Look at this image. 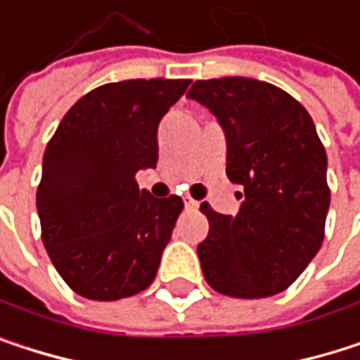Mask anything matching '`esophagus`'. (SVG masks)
<instances>
[{
    "label": "esophagus",
    "instance_id": "34e87169",
    "mask_svg": "<svg viewBox=\"0 0 360 360\" xmlns=\"http://www.w3.org/2000/svg\"><path fill=\"white\" fill-rule=\"evenodd\" d=\"M184 207L195 212V210H199V201H195L193 197H184Z\"/></svg>",
    "mask_w": 360,
    "mask_h": 360
}]
</instances>
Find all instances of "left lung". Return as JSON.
<instances>
[{"instance_id":"left-lung-1","label":"left lung","mask_w":360,"mask_h":360,"mask_svg":"<svg viewBox=\"0 0 360 360\" xmlns=\"http://www.w3.org/2000/svg\"><path fill=\"white\" fill-rule=\"evenodd\" d=\"M226 131V176L243 199L235 216L210 203V233L199 243L212 289L258 300L287 289L325 239L331 191L327 153L308 110L285 90L248 77L199 79L186 94Z\"/></svg>"}]
</instances>
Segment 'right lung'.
Wrapping results in <instances>:
<instances>
[{"label":"right lung","instance_id":"right-lung-1","mask_svg":"<svg viewBox=\"0 0 360 360\" xmlns=\"http://www.w3.org/2000/svg\"><path fill=\"white\" fill-rule=\"evenodd\" d=\"M191 79H127L82 96L44 153L37 214L48 256L79 295L98 302L146 289L184 207L155 199L136 174L157 165L161 117Z\"/></svg>","mask_w":360,"mask_h":360}]
</instances>
